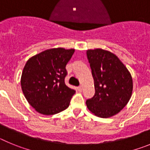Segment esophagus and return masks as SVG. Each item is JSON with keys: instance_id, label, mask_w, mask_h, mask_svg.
<instances>
[{"instance_id": "esophagus-1", "label": "esophagus", "mask_w": 150, "mask_h": 150, "mask_svg": "<svg viewBox=\"0 0 150 150\" xmlns=\"http://www.w3.org/2000/svg\"><path fill=\"white\" fill-rule=\"evenodd\" d=\"M77 89H78V91H83V86H80L78 87Z\"/></svg>"}]
</instances>
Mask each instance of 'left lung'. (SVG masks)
Listing matches in <instances>:
<instances>
[{
    "instance_id": "obj_1",
    "label": "left lung",
    "mask_w": 150,
    "mask_h": 150,
    "mask_svg": "<svg viewBox=\"0 0 150 150\" xmlns=\"http://www.w3.org/2000/svg\"><path fill=\"white\" fill-rule=\"evenodd\" d=\"M87 59L94 79L95 93L86 100L90 112L100 118L117 114L132 95V75L115 54L102 49L88 50Z\"/></svg>"
}]
</instances>
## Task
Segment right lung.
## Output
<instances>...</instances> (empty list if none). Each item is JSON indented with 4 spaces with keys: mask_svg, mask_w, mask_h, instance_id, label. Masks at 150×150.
<instances>
[{
    "mask_svg": "<svg viewBox=\"0 0 150 150\" xmlns=\"http://www.w3.org/2000/svg\"><path fill=\"white\" fill-rule=\"evenodd\" d=\"M74 51V49H50L26 62L21 86L29 104L39 113L54 115L69 107L75 90L65 85V67Z\"/></svg>",
    "mask_w": 150,
    "mask_h": 150,
    "instance_id": "1",
    "label": "right lung"
}]
</instances>
